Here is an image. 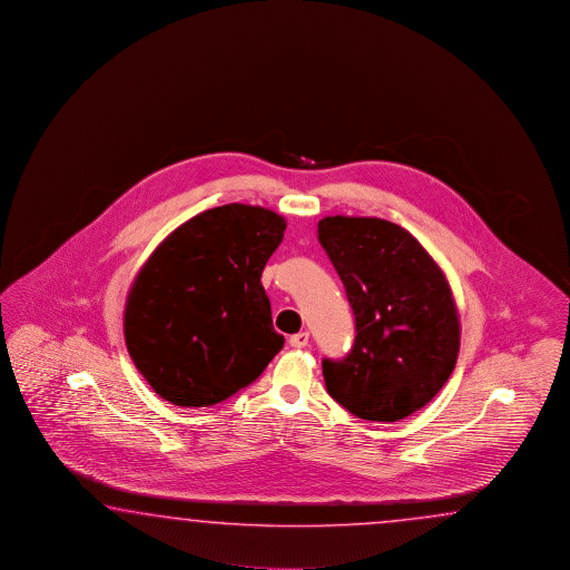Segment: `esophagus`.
Listing matches in <instances>:
<instances>
[{
    "label": "esophagus",
    "instance_id": "1",
    "mask_svg": "<svg viewBox=\"0 0 570 570\" xmlns=\"http://www.w3.org/2000/svg\"><path fill=\"white\" fill-rule=\"evenodd\" d=\"M307 342H309V332H299V334H293L289 338L293 348H303V346H307Z\"/></svg>",
    "mask_w": 570,
    "mask_h": 570
}]
</instances>
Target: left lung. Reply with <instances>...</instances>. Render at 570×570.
<instances>
[{
    "instance_id": "left-lung-1",
    "label": "left lung",
    "mask_w": 570,
    "mask_h": 570,
    "mask_svg": "<svg viewBox=\"0 0 570 570\" xmlns=\"http://www.w3.org/2000/svg\"><path fill=\"white\" fill-rule=\"evenodd\" d=\"M317 240L356 326L348 354L322 361L327 393L368 422H397L422 410L449 381L461 346L444 273L410 232L387 219H320Z\"/></svg>"
}]
</instances>
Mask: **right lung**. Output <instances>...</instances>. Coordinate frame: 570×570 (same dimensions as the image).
<instances>
[{"label": "right lung", "instance_id": "obj_1", "mask_svg": "<svg viewBox=\"0 0 570 570\" xmlns=\"http://www.w3.org/2000/svg\"><path fill=\"white\" fill-rule=\"evenodd\" d=\"M285 219L265 207H214L158 246L134 281L124 334L163 400L207 407L248 387L283 348L263 268Z\"/></svg>", "mask_w": 570, "mask_h": 570}]
</instances>
